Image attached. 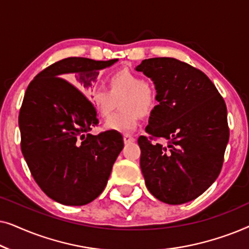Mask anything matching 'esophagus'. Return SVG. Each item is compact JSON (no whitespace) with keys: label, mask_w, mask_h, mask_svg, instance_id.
Wrapping results in <instances>:
<instances>
[{"label":"esophagus","mask_w":249,"mask_h":249,"mask_svg":"<svg viewBox=\"0 0 249 249\" xmlns=\"http://www.w3.org/2000/svg\"><path fill=\"white\" fill-rule=\"evenodd\" d=\"M124 144H130V142H135V138L130 135H124Z\"/></svg>","instance_id":"1"}]
</instances>
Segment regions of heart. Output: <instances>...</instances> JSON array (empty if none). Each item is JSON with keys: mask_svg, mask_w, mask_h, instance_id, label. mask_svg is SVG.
<instances>
[{"mask_svg": "<svg viewBox=\"0 0 249 249\" xmlns=\"http://www.w3.org/2000/svg\"><path fill=\"white\" fill-rule=\"evenodd\" d=\"M108 88L95 86L89 91V100L101 117L107 118L118 107L121 110L105 121L107 130L131 132L139 118L151 114L158 105V89L151 81L128 69L115 71L108 77Z\"/></svg>", "mask_w": 249, "mask_h": 249, "instance_id": "obj_1", "label": "heart"}]
</instances>
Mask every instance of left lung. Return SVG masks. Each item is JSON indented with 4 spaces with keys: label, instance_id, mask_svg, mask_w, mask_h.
<instances>
[{
    "label": "left lung",
    "instance_id": "8db88e82",
    "mask_svg": "<svg viewBox=\"0 0 249 249\" xmlns=\"http://www.w3.org/2000/svg\"><path fill=\"white\" fill-rule=\"evenodd\" d=\"M136 70L154 81L159 95L148 136L138 138L146 187L166 204L195 199L222 169L230 135L226 102L203 71L175 57L142 60ZM162 138L165 145L152 142Z\"/></svg>",
    "mask_w": 249,
    "mask_h": 249
}]
</instances>
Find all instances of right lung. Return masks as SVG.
Masks as SVG:
<instances>
[{
  "label": "right lung",
  "instance_id": "1",
  "mask_svg": "<svg viewBox=\"0 0 249 249\" xmlns=\"http://www.w3.org/2000/svg\"><path fill=\"white\" fill-rule=\"evenodd\" d=\"M117 61L67 57L27 87L19 112L22 155L40 189L63 205H85L100 196L124 148L120 132L88 134L98 124L97 112L81 91ZM67 74L71 83L62 78Z\"/></svg>",
  "mask_w": 249,
  "mask_h": 249
}]
</instances>
